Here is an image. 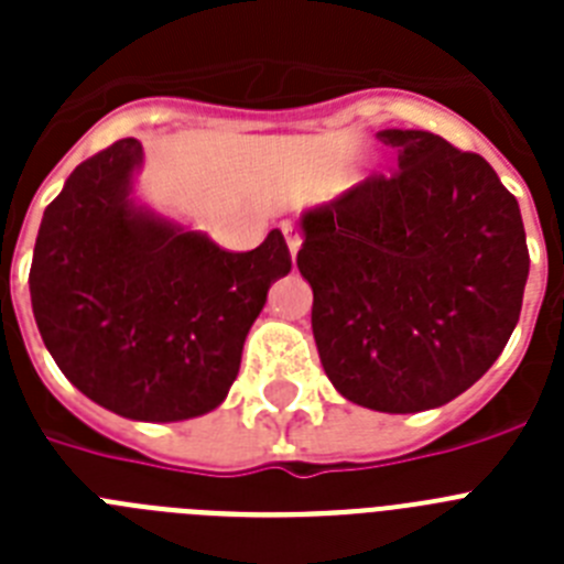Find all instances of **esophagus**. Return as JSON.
I'll return each instance as SVG.
<instances>
[{"mask_svg": "<svg viewBox=\"0 0 564 564\" xmlns=\"http://www.w3.org/2000/svg\"><path fill=\"white\" fill-rule=\"evenodd\" d=\"M282 234H285V242H288V248H291V257L296 259L299 248H302V234H299V228L291 226V223H285V226H282Z\"/></svg>", "mask_w": 564, "mask_h": 564, "instance_id": "esophagus-1", "label": "esophagus"}]
</instances>
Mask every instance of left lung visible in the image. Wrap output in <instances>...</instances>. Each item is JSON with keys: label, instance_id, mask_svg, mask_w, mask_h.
Instances as JSON below:
<instances>
[{"label": "left lung", "instance_id": "1", "mask_svg": "<svg viewBox=\"0 0 564 564\" xmlns=\"http://www.w3.org/2000/svg\"><path fill=\"white\" fill-rule=\"evenodd\" d=\"M398 169L302 214L299 273L327 378L367 410H435L497 361L522 311L517 197L480 154L383 129Z\"/></svg>", "mask_w": 564, "mask_h": 564}]
</instances>
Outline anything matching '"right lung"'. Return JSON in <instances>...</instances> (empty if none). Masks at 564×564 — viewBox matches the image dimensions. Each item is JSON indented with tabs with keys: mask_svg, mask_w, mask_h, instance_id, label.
I'll list each match as a JSON object with an SVG mask.
<instances>
[{
	"mask_svg": "<svg viewBox=\"0 0 564 564\" xmlns=\"http://www.w3.org/2000/svg\"><path fill=\"white\" fill-rule=\"evenodd\" d=\"M143 149L123 138L44 208L30 302L44 347L89 401L132 421H186L226 401L268 288L291 271L279 228L231 253L138 208Z\"/></svg>",
	"mask_w": 564,
	"mask_h": 564,
	"instance_id": "obj_1",
	"label": "right lung"
}]
</instances>
